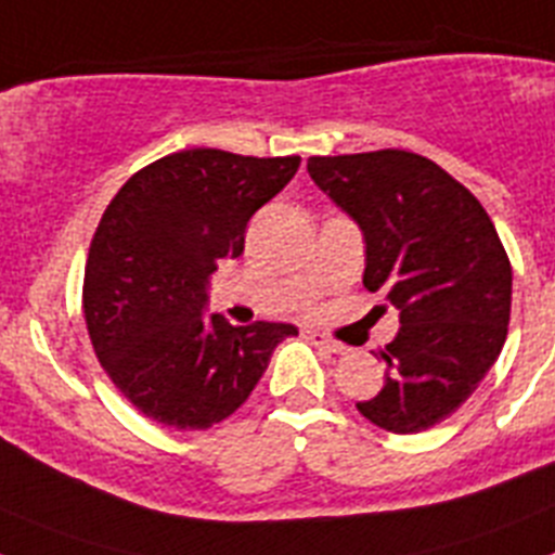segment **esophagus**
<instances>
[{
    "mask_svg": "<svg viewBox=\"0 0 555 555\" xmlns=\"http://www.w3.org/2000/svg\"><path fill=\"white\" fill-rule=\"evenodd\" d=\"M306 338L308 341H313L317 347H325L327 352H338V356H345L347 352V347L341 345V341H333L331 336H325V333H320V331H306Z\"/></svg>",
    "mask_w": 555,
    "mask_h": 555,
    "instance_id": "1",
    "label": "esophagus"
}]
</instances>
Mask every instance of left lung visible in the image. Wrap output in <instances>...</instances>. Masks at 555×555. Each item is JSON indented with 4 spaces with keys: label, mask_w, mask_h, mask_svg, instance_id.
I'll list each match as a JSON object with an SVG mask.
<instances>
[{
    "label": "left lung",
    "mask_w": 555,
    "mask_h": 555,
    "mask_svg": "<svg viewBox=\"0 0 555 555\" xmlns=\"http://www.w3.org/2000/svg\"><path fill=\"white\" fill-rule=\"evenodd\" d=\"M308 175L364 230V286L400 311V331L380 350L384 389L356 409L391 434L434 428L503 350L506 247L473 191L416 152L313 155Z\"/></svg>",
    "instance_id": "1"
}]
</instances>
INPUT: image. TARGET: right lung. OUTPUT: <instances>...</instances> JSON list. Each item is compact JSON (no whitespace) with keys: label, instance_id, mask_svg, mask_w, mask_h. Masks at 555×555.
<instances>
[{"label":"right lung","instance_id":"right-lung-1","mask_svg":"<svg viewBox=\"0 0 555 555\" xmlns=\"http://www.w3.org/2000/svg\"><path fill=\"white\" fill-rule=\"evenodd\" d=\"M297 155L171 152L116 191L88 247L82 317L102 370L144 416L178 430L222 423L297 327H233L203 313L205 283L238 258L255 210L283 191Z\"/></svg>","mask_w":555,"mask_h":555}]
</instances>
